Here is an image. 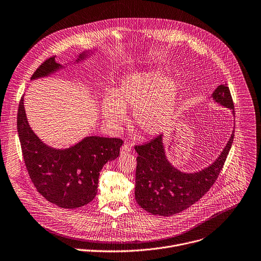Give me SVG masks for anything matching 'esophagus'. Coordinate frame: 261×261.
<instances>
[{
    "label": "esophagus",
    "mask_w": 261,
    "mask_h": 261,
    "mask_svg": "<svg viewBox=\"0 0 261 261\" xmlns=\"http://www.w3.org/2000/svg\"><path fill=\"white\" fill-rule=\"evenodd\" d=\"M130 150H132V146H129V145H127V144H124V145L121 147V149H120V154H121V155H125L126 153H129Z\"/></svg>",
    "instance_id": "esophagus-1"
}]
</instances>
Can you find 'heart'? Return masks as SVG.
Listing matches in <instances>:
<instances>
[{"instance_id": "1", "label": "heart", "mask_w": 261, "mask_h": 261, "mask_svg": "<svg viewBox=\"0 0 261 261\" xmlns=\"http://www.w3.org/2000/svg\"><path fill=\"white\" fill-rule=\"evenodd\" d=\"M180 86L165 79L159 70L123 76L111 98L103 101L101 112L107 125L118 129L125 120V110L133 109V121L147 136L165 132L171 124L178 104Z\"/></svg>"}]
</instances>
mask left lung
Instances as JSON below:
<instances>
[{"label":"left lung","mask_w":261,"mask_h":261,"mask_svg":"<svg viewBox=\"0 0 261 261\" xmlns=\"http://www.w3.org/2000/svg\"><path fill=\"white\" fill-rule=\"evenodd\" d=\"M211 98L234 114L233 103L226 85L218 86ZM233 133L217 159L196 172H184L166 157L163 135L148 144L136 146L138 153L135 197L138 204L154 215L170 216L199 201L215 182L233 141Z\"/></svg>","instance_id":"1"}]
</instances>
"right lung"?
Masks as SVG:
<instances>
[{
	"mask_svg": "<svg viewBox=\"0 0 261 261\" xmlns=\"http://www.w3.org/2000/svg\"><path fill=\"white\" fill-rule=\"evenodd\" d=\"M94 52L81 53L74 63L87 60ZM65 66L55 57L46 60L33 74L32 81L47 77ZM17 130L27 169L39 193L49 202L61 208H79L95 198L100 171L108 162L119 156L123 142L116 138L90 136L75 145L57 149L45 144L32 129L22 96Z\"/></svg>",
	"mask_w": 261,
	"mask_h": 261,
	"instance_id": "add662e5",
	"label": "right lung"
}]
</instances>
